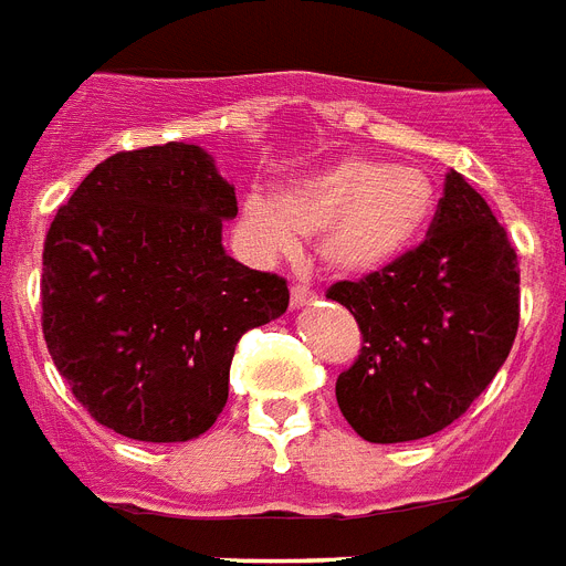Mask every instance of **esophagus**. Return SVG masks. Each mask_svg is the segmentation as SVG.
I'll return each mask as SVG.
<instances>
[{"label": "esophagus", "mask_w": 566, "mask_h": 566, "mask_svg": "<svg viewBox=\"0 0 566 566\" xmlns=\"http://www.w3.org/2000/svg\"><path fill=\"white\" fill-rule=\"evenodd\" d=\"M315 301V292L303 283H294L292 286V310H301V306H310Z\"/></svg>", "instance_id": "34e87169"}]
</instances>
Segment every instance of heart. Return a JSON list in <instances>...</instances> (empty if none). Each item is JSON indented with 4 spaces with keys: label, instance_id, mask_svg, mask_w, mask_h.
<instances>
[{
    "label": "heart",
    "instance_id": "obj_1",
    "mask_svg": "<svg viewBox=\"0 0 566 566\" xmlns=\"http://www.w3.org/2000/svg\"><path fill=\"white\" fill-rule=\"evenodd\" d=\"M433 181L419 167L349 156L277 193L245 196L242 228L265 254L315 237V254L335 277H370L408 254L433 217Z\"/></svg>",
    "mask_w": 566,
    "mask_h": 566
}]
</instances>
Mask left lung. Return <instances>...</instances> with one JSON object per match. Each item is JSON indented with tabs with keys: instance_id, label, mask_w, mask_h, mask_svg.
Masks as SVG:
<instances>
[{
	"instance_id": "1",
	"label": "left lung",
	"mask_w": 566,
	"mask_h": 566,
	"mask_svg": "<svg viewBox=\"0 0 566 566\" xmlns=\"http://www.w3.org/2000/svg\"><path fill=\"white\" fill-rule=\"evenodd\" d=\"M431 237L399 263L326 297L358 321L364 347L335 399L367 442H410L460 419L515 344L521 272L483 196L451 170Z\"/></svg>"
}]
</instances>
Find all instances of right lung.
<instances>
[{"label": "right lung", "mask_w": 566, "mask_h": 566, "mask_svg": "<svg viewBox=\"0 0 566 566\" xmlns=\"http://www.w3.org/2000/svg\"><path fill=\"white\" fill-rule=\"evenodd\" d=\"M233 185L202 147L115 153L57 210L42 251V335L109 431L188 442L228 401L237 340L280 317L286 280L222 249Z\"/></svg>", "instance_id": "add662e5"}]
</instances>
